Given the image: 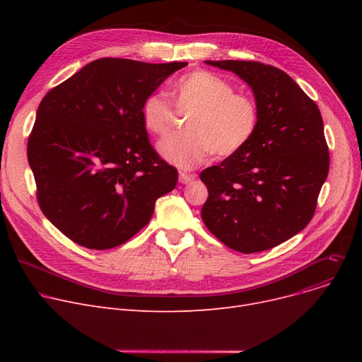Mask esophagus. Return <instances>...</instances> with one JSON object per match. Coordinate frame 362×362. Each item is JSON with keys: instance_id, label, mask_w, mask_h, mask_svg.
Masks as SVG:
<instances>
[{"instance_id": "esophagus-1", "label": "esophagus", "mask_w": 362, "mask_h": 362, "mask_svg": "<svg viewBox=\"0 0 362 362\" xmlns=\"http://www.w3.org/2000/svg\"><path fill=\"white\" fill-rule=\"evenodd\" d=\"M195 179V175H192V173H186V171H180L179 173V182L180 183H189V182H192Z\"/></svg>"}]
</instances>
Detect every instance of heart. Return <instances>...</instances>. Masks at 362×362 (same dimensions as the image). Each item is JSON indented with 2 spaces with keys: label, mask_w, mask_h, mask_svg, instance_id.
I'll return each mask as SVG.
<instances>
[{
  "label": "heart",
  "mask_w": 362,
  "mask_h": 362,
  "mask_svg": "<svg viewBox=\"0 0 362 362\" xmlns=\"http://www.w3.org/2000/svg\"><path fill=\"white\" fill-rule=\"evenodd\" d=\"M175 104L192 111L186 133L158 144L161 156L180 168H194L213 154L220 158L236 156L248 145L259 124V108L248 93L235 92L233 85L206 70H194L175 83ZM145 129L164 136L173 127L175 110L163 92L146 95L141 105Z\"/></svg>",
  "instance_id": "b5f03b06"
}]
</instances>
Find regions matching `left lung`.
<instances>
[{"label": "left lung", "instance_id": "obj_1", "mask_svg": "<svg viewBox=\"0 0 362 362\" xmlns=\"http://www.w3.org/2000/svg\"><path fill=\"white\" fill-rule=\"evenodd\" d=\"M206 64L248 83L259 108L252 141L201 173L202 220L229 248L254 254L299 233L314 217L330 165L321 112L288 73L258 62Z\"/></svg>", "mask_w": 362, "mask_h": 362}]
</instances>
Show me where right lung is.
<instances>
[{
  "label": "right lung",
  "mask_w": 362,
  "mask_h": 362,
  "mask_svg": "<svg viewBox=\"0 0 362 362\" xmlns=\"http://www.w3.org/2000/svg\"><path fill=\"white\" fill-rule=\"evenodd\" d=\"M187 63L98 59L36 111L28 161L44 216L74 243L110 250L145 227L177 170L152 148L141 105Z\"/></svg>",
  "instance_id": "right-lung-1"
}]
</instances>
